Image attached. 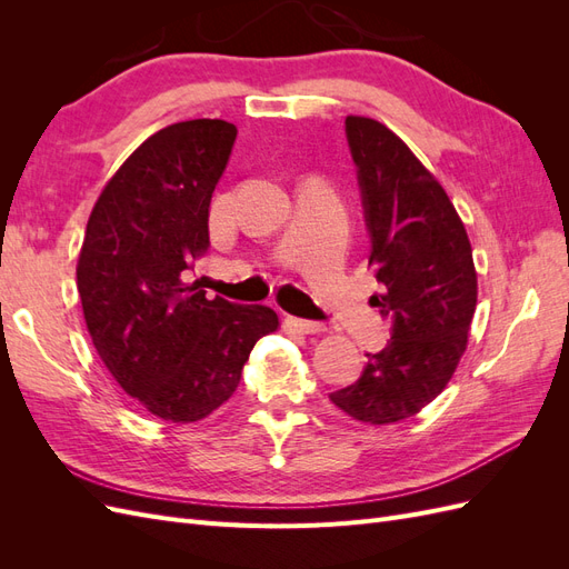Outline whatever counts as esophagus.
<instances>
[{
    "label": "esophagus",
    "mask_w": 569,
    "mask_h": 569,
    "mask_svg": "<svg viewBox=\"0 0 569 569\" xmlns=\"http://www.w3.org/2000/svg\"><path fill=\"white\" fill-rule=\"evenodd\" d=\"M284 327L287 330H295L301 335H318L325 332V325L316 322V320H303V318H295V316H287L284 318Z\"/></svg>",
    "instance_id": "1"
}]
</instances>
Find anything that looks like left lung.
I'll return each mask as SVG.
<instances>
[{"label":"left lung","mask_w":569,"mask_h":569,"mask_svg":"<svg viewBox=\"0 0 569 569\" xmlns=\"http://www.w3.org/2000/svg\"><path fill=\"white\" fill-rule=\"evenodd\" d=\"M347 142L380 295L372 306L391 339L358 380L330 399L347 416L389 425L416 416L449 385L468 343L477 272L468 232L443 187L403 140L372 118L349 116Z\"/></svg>","instance_id":"8db88e82"}]
</instances>
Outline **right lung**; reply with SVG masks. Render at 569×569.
I'll return each instance as SVG.
<instances>
[{"instance_id": "add662e5", "label": "right lung", "mask_w": 569, "mask_h": 569, "mask_svg": "<svg viewBox=\"0 0 569 569\" xmlns=\"http://www.w3.org/2000/svg\"><path fill=\"white\" fill-rule=\"evenodd\" d=\"M237 128L182 120L137 147L94 203L78 291L97 353L151 416L197 422L234 393L253 343L278 330L268 306L206 299L189 282L209 251L211 194Z\"/></svg>"}]
</instances>
